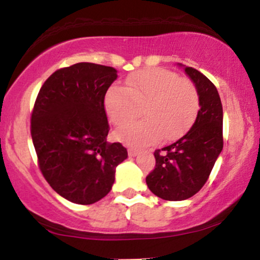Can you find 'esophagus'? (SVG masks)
<instances>
[{
    "label": "esophagus",
    "mask_w": 260,
    "mask_h": 260,
    "mask_svg": "<svg viewBox=\"0 0 260 260\" xmlns=\"http://www.w3.org/2000/svg\"><path fill=\"white\" fill-rule=\"evenodd\" d=\"M138 149L134 148V147H128V155L129 156H136L137 154H138Z\"/></svg>",
    "instance_id": "1"
}]
</instances>
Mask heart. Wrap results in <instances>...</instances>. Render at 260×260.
Returning a JSON list of instances; mask_svg holds the SVG:
<instances>
[{
	"instance_id": "b5f03b06",
	"label": "heart",
	"mask_w": 260,
	"mask_h": 260,
	"mask_svg": "<svg viewBox=\"0 0 260 260\" xmlns=\"http://www.w3.org/2000/svg\"><path fill=\"white\" fill-rule=\"evenodd\" d=\"M142 107L146 118L116 132L121 142L147 145L162 136L171 140L188 129L199 109V95L190 80L165 68H145L126 79V88L112 85L105 95L107 116L122 126L138 115Z\"/></svg>"
}]
</instances>
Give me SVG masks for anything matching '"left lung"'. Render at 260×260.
<instances>
[{
	"label": "left lung",
	"mask_w": 260,
	"mask_h": 260,
	"mask_svg": "<svg viewBox=\"0 0 260 260\" xmlns=\"http://www.w3.org/2000/svg\"><path fill=\"white\" fill-rule=\"evenodd\" d=\"M199 95L192 128L169 147L154 151L155 168L145 178L149 189L165 201H184L198 193L223 147L222 105L216 86L196 68L184 67Z\"/></svg>",
	"instance_id": "8db88e82"
}]
</instances>
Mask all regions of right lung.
<instances>
[{"instance_id":"1","label":"right lung","mask_w":260,"mask_h":260,"mask_svg":"<svg viewBox=\"0 0 260 260\" xmlns=\"http://www.w3.org/2000/svg\"><path fill=\"white\" fill-rule=\"evenodd\" d=\"M117 78L109 66L80 62L59 68L40 88L30 133L41 174L55 192L76 204L100 201L111 190L121 143L106 142L105 95Z\"/></svg>"}]
</instances>
